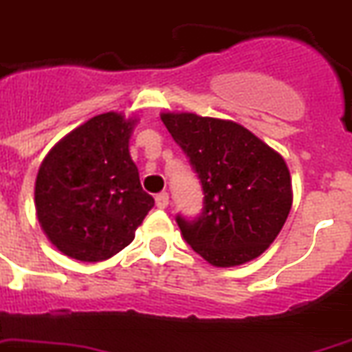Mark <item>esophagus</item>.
<instances>
[{
    "instance_id": "esophagus-1",
    "label": "esophagus",
    "mask_w": 352,
    "mask_h": 352,
    "mask_svg": "<svg viewBox=\"0 0 352 352\" xmlns=\"http://www.w3.org/2000/svg\"><path fill=\"white\" fill-rule=\"evenodd\" d=\"M155 204L157 208H161V210H164V208H168V204H170V195L168 193H159V195L155 197Z\"/></svg>"
}]
</instances>
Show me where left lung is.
<instances>
[{"label":"left lung","instance_id":"1","mask_svg":"<svg viewBox=\"0 0 352 352\" xmlns=\"http://www.w3.org/2000/svg\"><path fill=\"white\" fill-rule=\"evenodd\" d=\"M161 119L190 157L204 191L199 219L177 217L186 242L217 267L262 255L293 206L284 157L235 121L190 111H162Z\"/></svg>","mask_w":352,"mask_h":352}]
</instances>
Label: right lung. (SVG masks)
Wrapping results in <instances>:
<instances>
[{"mask_svg": "<svg viewBox=\"0 0 352 352\" xmlns=\"http://www.w3.org/2000/svg\"><path fill=\"white\" fill-rule=\"evenodd\" d=\"M135 117L107 111L56 142L37 171L34 202L43 233L63 255L101 262L133 239L153 197L130 155Z\"/></svg>", "mask_w": 352, "mask_h": 352, "instance_id": "1", "label": "right lung"}]
</instances>
